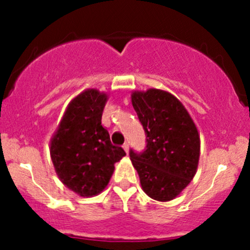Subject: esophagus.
Masks as SVG:
<instances>
[{"mask_svg": "<svg viewBox=\"0 0 250 250\" xmlns=\"http://www.w3.org/2000/svg\"><path fill=\"white\" fill-rule=\"evenodd\" d=\"M123 148H125V152H129V144H128V143H125V144H123Z\"/></svg>", "mask_w": 250, "mask_h": 250, "instance_id": "obj_1", "label": "esophagus"}]
</instances>
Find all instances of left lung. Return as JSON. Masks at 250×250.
<instances>
[{
	"label": "left lung",
	"mask_w": 250,
	"mask_h": 250,
	"mask_svg": "<svg viewBox=\"0 0 250 250\" xmlns=\"http://www.w3.org/2000/svg\"><path fill=\"white\" fill-rule=\"evenodd\" d=\"M132 104L146 135L144 151L129 150L143 190L156 201L175 198L190 184L200 158V135L184 105L160 89L134 92Z\"/></svg>",
	"instance_id": "obj_1"
}]
</instances>
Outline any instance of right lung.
Here are the masks:
<instances>
[{"label": "right lung", "instance_id": "right-lung-1", "mask_svg": "<svg viewBox=\"0 0 250 250\" xmlns=\"http://www.w3.org/2000/svg\"><path fill=\"white\" fill-rule=\"evenodd\" d=\"M106 94L88 89L77 95L65 111L50 143L55 172L66 188L82 197L102 192L109 184L115 163L123 156L111 144L102 125Z\"/></svg>", "mask_w": 250, "mask_h": 250}]
</instances>
